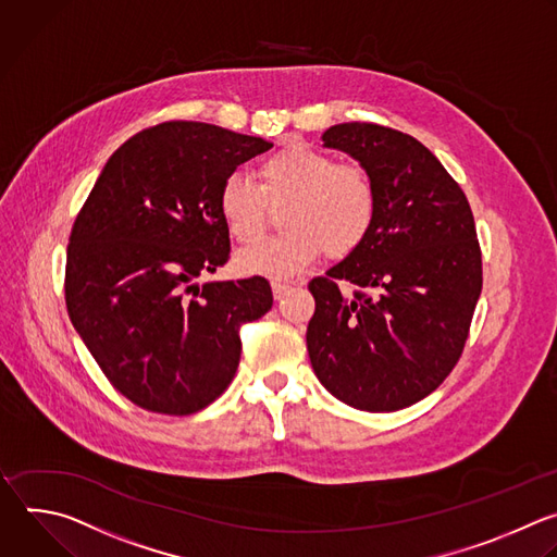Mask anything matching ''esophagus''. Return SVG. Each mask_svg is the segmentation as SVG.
Wrapping results in <instances>:
<instances>
[{
  "mask_svg": "<svg viewBox=\"0 0 557 557\" xmlns=\"http://www.w3.org/2000/svg\"><path fill=\"white\" fill-rule=\"evenodd\" d=\"M289 289H292L289 283H285V281H272V294H274L276 300H281Z\"/></svg>",
  "mask_w": 557,
  "mask_h": 557,
  "instance_id": "esophagus-1",
  "label": "esophagus"
}]
</instances>
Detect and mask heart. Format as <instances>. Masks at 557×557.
<instances>
[{
    "label": "heart",
    "mask_w": 557,
    "mask_h": 557,
    "mask_svg": "<svg viewBox=\"0 0 557 557\" xmlns=\"http://www.w3.org/2000/svg\"><path fill=\"white\" fill-rule=\"evenodd\" d=\"M219 216L239 244L257 242L268 206L281 208L278 237L255 244L235 257L244 276L289 278L318 255L347 257L371 235L377 216V188L358 162H336L311 147H287L259 164V186L233 173L219 186Z\"/></svg>",
    "instance_id": "b5f03b06"
}]
</instances>
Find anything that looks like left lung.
I'll return each instance as SVG.
<instances>
[{
  "label": "left lung",
  "mask_w": 557,
  "mask_h": 557,
  "mask_svg": "<svg viewBox=\"0 0 557 557\" xmlns=\"http://www.w3.org/2000/svg\"><path fill=\"white\" fill-rule=\"evenodd\" d=\"M322 145L371 173L377 216L356 252L309 283V360L347 406L401 410L436 391L463 354L483 287L474 216L461 186L408 134L343 123Z\"/></svg>",
  "instance_id": "1"
}]
</instances>
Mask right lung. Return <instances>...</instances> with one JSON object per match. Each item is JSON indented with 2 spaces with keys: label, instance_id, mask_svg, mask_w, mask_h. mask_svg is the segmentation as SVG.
<instances>
[{
  "label": "right lung",
  "instance_id": "add662e5",
  "mask_svg": "<svg viewBox=\"0 0 557 557\" xmlns=\"http://www.w3.org/2000/svg\"><path fill=\"white\" fill-rule=\"evenodd\" d=\"M272 143L171 121L102 166L67 246L65 305L85 347L127 399L193 414L233 382L239 326L270 311L261 276L197 283L231 255L219 186Z\"/></svg>",
  "mask_w": 557,
  "mask_h": 557
}]
</instances>
